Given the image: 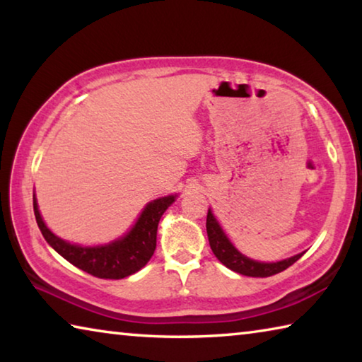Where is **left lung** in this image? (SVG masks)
Returning a JSON list of instances; mask_svg holds the SVG:
<instances>
[{
	"instance_id": "8db88e82",
	"label": "left lung",
	"mask_w": 362,
	"mask_h": 362,
	"mask_svg": "<svg viewBox=\"0 0 362 362\" xmlns=\"http://www.w3.org/2000/svg\"><path fill=\"white\" fill-rule=\"evenodd\" d=\"M206 230H207V238H209V244L214 255L223 263L226 268L233 269V272L244 274V276H252V278H268L273 276V274H278L284 272L286 268L293 265L300 257L303 255H293L291 259L281 260L276 263H263V262H255L250 260L247 257H244L241 252H238L235 246L228 241V238L225 236V233L220 228L218 222L216 217L212 216V212H207L206 218Z\"/></svg>"
}]
</instances>
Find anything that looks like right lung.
I'll list each match as a JSON object with an SVG mask.
<instances>
[{
	"instance_id": "add662e5",
	"label": "right lung",
	"mask_w": 362,
	"mask_h": 362,
	"mask_svg": "<svg viewBox=\"0 0 362 362\" xmlns=\"http://www.w3.org/2000/svg\"><path fill=\"white\" fill-rule=\"evenodd\" d=\"M175 196H164L151 201L139 217L134 228L124 238L107 246L81 247L60 240L47 228L40 216L38 204L33 196V211L40 230L56 252L69 260L71 265L100 279H122L139 272L146 265L156 249V231L159 218L174 203Z\"/></svg>"
}]
</instances>
